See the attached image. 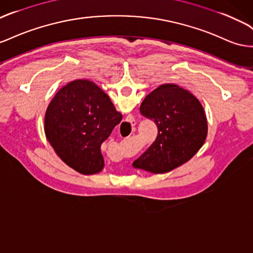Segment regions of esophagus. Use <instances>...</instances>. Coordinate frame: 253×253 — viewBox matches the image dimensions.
Masks as SVG:
<instances>
[{"instance_id": "34e87169", "label": "esophagus", "mask_w": 253, "mask_h": 253, "mask_svg": "<svg viewBox=\"0 0 253 253\" xmlns=\"http://www.w3.org/2000/svg\"><path fill=\"white\" fill-rule=\"evenodd\" d=\"M127 125H131V126H133V120H129V122H128V120H127V121H126V122H125V124H124V125H122V126H120V129H121V131H122V129H124V126H126ZM131 129H132V132H133V129H134V127H132ZM132 132H131V134H132ZM120 133H122V132H120Z\"/></svg>"}]
</instances>
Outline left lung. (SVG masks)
I'll list each match as a JSON object with an SVG mask.
<instances>
[{"label":"left lung","instance_id":"obj_1","mask_svg":"<svg viewBox=\"0 0 253 253\" xmlns=\"http://www.w3.org/2000/svg\"><path fill=\"white\" fill-rule=\"evenodd\" d=\"M142 117L158 126L155 140L133 165L153 173L168 172L192 159L207 138L206 113L198 99L173 84L162 85L146 95Z\"/></svg>","mask_w":253,"mask_h":253}]
</instances>
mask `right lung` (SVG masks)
<instances>
[{"mask_svg":"<svg viewBox=\"0 0 253 253\" xmlns=\"http://www.w3.org/2000/svg\"><path fill=\"white\" fill-rule=\"evenodd\" d=\"M122 119L110 97L90 81L78 80L55 94L46 108L47 140L67 165L84 174L101 171V145Z\"/></svg>","mask_w":253,"mask_h":253,"instance_id":"obj_1","label":"right lung"}]
</instances>
